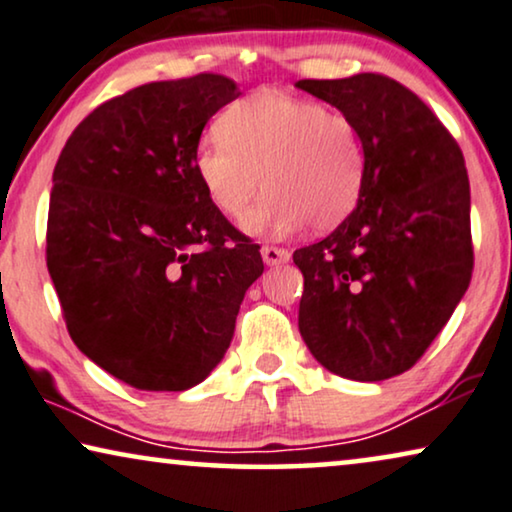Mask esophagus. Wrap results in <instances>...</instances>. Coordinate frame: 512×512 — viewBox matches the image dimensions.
Returning <instances> with one entry per match:
<instances>
[{"instance_id": "34e87169", "label": "esophagus", "mask_w": 512, "mask_h": 512, "mask_svg": "<svg viewBox=\"0 0 512 512\" xmlns=\"http://www.w3.org/2000/svg\"><path fill=\"white\" fill-rule=\"evenodd\" d=\"M262 259H264V264H269V266H273V264H285V262H290V253H287L285 248L264 246V248H262Z\"/></svg>"}]
</instances>
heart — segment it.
I'll use <instances>...</instances> for the list:
<instances>
[{"label": "heart", "mask_w": 512, "mask_h": 512, "mask_svg": "<svg viewBox=\"0 0 512 512\" xmlns=\"http://www.w3.org/2000/svg\"><path fill=\"white\" fill-rule=\"evenodd\" d=\"M194 167L206 197L229 220H243L264 187L246 227L285 236L304 222L318 232L336 227L357 204L366 157L348 115L257 90L222 113L218 136L197 148Z\"/></svg>", "instance_id": "1"}]
</instances>
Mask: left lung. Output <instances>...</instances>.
Instances as JSON below:
<instances>
[{
	"label": "left lung",
	"instance_id": "1",
	"mask_svg": "<svg viewBox=\"0 0 512 512\" xmlns=\"http://www.w3.org/2000/svg\"><path fill=\"white\" fill-rule=\"evenodd\" d=\"M355 122L366 169L357 208L294 250L304 273L299 331L341 378L408 371L455 313L473 273L464 155L434 111L383 74L299 81Z\"/></svg>",
	"mask_w": 512,
	"mask_h": 512
}]
</instances>
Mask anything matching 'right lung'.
<instances>
[{
	"instance_id": "obj_1",
	"label": "right lung",
	"mask_w": 512,
	"mask_h": 512,
	"mask_svg": "<svg viewBox=\"0 0 512 512\" xmlns=\"http://www.w3.org/2000/svg\"><path fill=\"white\" fill-rule=\"evenodd\" d=\"M239 95L220 74L139 85L97 106L55 164L46 264L69 336L136 390L199 385L264 271L194 167L206 122Z\"/></svg>"
}]
</instances>
